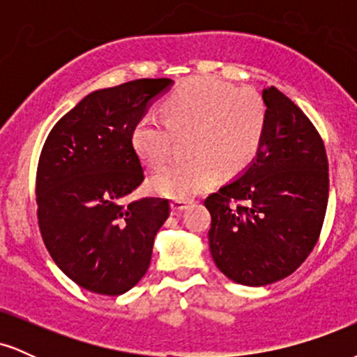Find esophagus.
I'll use <instances>...</instances> for the list:
<instances>
[{
	"label": "esophagus",
	"mask_w": 357,
	"mask_h": 357,
	"mask_svg": "<svg viewBox=\"0 0 357 357\" xmlns=\"http://www.w3.org/2000/svg\"><path fill=\"white\" fill-rule=\"evenodd\" d=\"M190 204V202H184V199H174V202H171V210L174 213H183Z\"/></svg>",
	"instance_id": "1"
}]
</instances>
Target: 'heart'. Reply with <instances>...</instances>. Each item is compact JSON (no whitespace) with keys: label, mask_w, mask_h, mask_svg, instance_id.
Segmentation results:
<instances>
[{"label":"heart","mask_w":357,"mask_h":357,"mask_svg":"<svg viewBox=\"0 0 357 357\" xmlns=\"http://www.w3.org/2000/svg\"><path fill=\"white\" fill-rule=\"evenodd\" d=\"M267 127V107L252 89H236L213 77L183 82L165 100V117L144 114L130 144L147 166H161L176 136L190 137V161L169 162L149 186L173 199H191L215 186L221 173H238L255 158Z\"/></svg>","instance_id":"1"}]
</instances>
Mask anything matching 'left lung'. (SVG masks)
<instances>
[{"label":"left lung","mask_w":357,"mask_h":357,"mask_svg":"<svg viewBox=\"0 0 357 357\" xmlns=\"http://www.w3.org/2000/svg\"><path fill=\"white\" fill-rule=\"evenodd\" d=\"M261 99L267 127L257 155L204 199L216 267L248 287L273 284L304 264L329 199V162L317 129L278 89H264Z\"/></svg>","instance_id":"8db88e82"}]
</instances>
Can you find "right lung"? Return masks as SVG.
<instances>
[{
  "label": "right lung",
  "mask_w": 357,
  "mask_h": 357,
  "mask_svg": "<svg viewBox=\"0 0 357 357\" xmlns=\"http://www.w3.org/2000/svg\"><path fill=\"white\" fill-rule=\"evenodd\" d=\"M171 79L96 90L53 126L36 169L38 225L59 268L82 289L121 296L146 275L169 202L127 196L144 181L130 132Z\"/></svg>",
  "instance_id": "1"
}]
</instances>
